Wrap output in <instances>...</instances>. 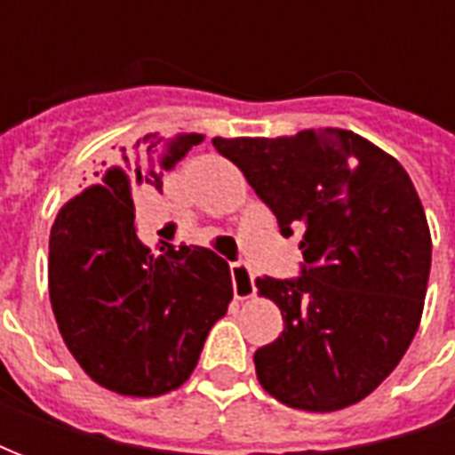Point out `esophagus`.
Instances as JSON below:
<instances>
[{
  "instance_id": "34e87169",
  "label": "esophagus",
  "mask_w": 455,
  "mask_h": 455,
  "mask_svg": "<svg viewBox=\"0 0 455 455\" xmlns=\"http://www.w3.org/2000/svg\"><path fill=\"white\" fill-rule=\"evenodd\" d=\"M231 285H234V297L236 299H248L256 292V277L253 270L246 263H231Z\"/></svg>"
}]
</instances>
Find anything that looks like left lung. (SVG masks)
<instances>
[{
    "instance_id": "1",
    "label": "left lung",
    "mask_w": 455,
    "mask_h": 455,
    "mask_svg": "<svg viewBox=\"0 0 455 455\" xmlns=\"http://www.w3.org/2000/svg\"><path fill=\"white\" fill-rule=\"evenodd\" d=\"M212 143L241 168L280 234H302L299 275L256 280L285 322L253 355L260 385L309 411L368 397L410 348L429 283L431 236L410 175L343 129Z\"/></svg>"
}]
</instances>
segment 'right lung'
<instances>
[{"mask_svg":"<svg viewBox=\"0 0 455 455\" xmlns=\"http://www.w3.org/2000/svg\"><path fill=\"white\" fill-rule=\"evenodd\" d=\"M199 140V133H148L121 148L102 182L70 199L51 228L48 287L58 329L83 371L119 395L156 397L180 387L209 329L227 315L224 258L168 243L150 253L133 224V192L163 189V170Z\"/></svg>","mask_w":455,"mask_h":455,"instance_id":"add662e5","label":"right lung"}]
</instances>
